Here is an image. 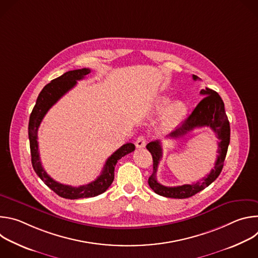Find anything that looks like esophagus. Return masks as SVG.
Returning a JSON list of instances; mask_svg holds the SVG:
<instances>
[{"label": "esophagus", "instance_id": "esophagus-1", "mask_svg": "<svg viewBox=\"0 0 258 258\" xmlns=\"http://www.w3.org/2000/svg\"><path fill=\"white\" fill-rule=\"evenodd\" d=\"M147 144V139L145 136H139L136 140V147L137 148H144Z\"/></svg>", "mask_w": 258, "mask_h": 258}]
</instances>
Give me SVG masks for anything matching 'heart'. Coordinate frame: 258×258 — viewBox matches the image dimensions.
I'll return each instance as SVG.
<instances>
[{"label":"heart","instance_id":"heart-1","mask_svg":"<svg viewBox=\"0 0 258 258\" xmlns=\"http://www.w3.org/2000/svg\"><path fill=\"white\" fill-rule=\"evenodd\" d=\"M169 102L168 97H161L158 100V109H163ZM186 113V104L180 100L172 102L165 110L164 115L162 117L161 125L164 130H170L174 127L182 118V116Z\"/></svg>","mask_w":258,"mask_h":258}]
</instances>
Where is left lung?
<instances>
[{
	"label": "left lung",
	"mask_w": 258,
	"mask_h": 258,
	"mask_svg": "<svg viewBox=\"0 0 258 258\" xmlns=\"http://www.w3.org/2000/svg\"><path fill=\"white\" fill-rule=\"evenodd\" d=\"M193 80L197 81L198 77L193 76ZM200 94L206 97H204L199 102V104L195 107L193 112L188 116V118L183 120L180 126L172 132L168 136V138H180L196 127H210L216 135V138L218 140V155L214 167L211 169L207 176L203 177L201 180L191 183V185L188 183V185H181L176 187L163 186L157 181L156 178L158 164L162 158L161 143L160 141L150 142L146 146V148L149 150L153 158V173L150 175L148 183L150 188L160 196L175 199H185L192 197L208 187L211 182H213L219 175V173L222 172V169L224 167V162L228 152L231 136L230 122L225 111V104L220 96L211 89L206 88L205 90H201Z\"/></svg>",
	"instance_id": "left-lung-1"
}]
</instances>
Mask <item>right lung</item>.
<instances>
[{
	"mask_svg": "<svg viewBox=\"0 0 258 258\" xmlns=\"http://www.w3.org/2000/svg\"><path fill=\"white\" fill-rule=\"evenodd\" d=\"M91 72L89 68H82L77 70H71L65 72L61 77L53 80L50 84L44 87L36 99L35 105L32 109V112L29 117L28 123V138L30 146L31 163L35 173L46 183V185L53 190L57 195L65 199H80V198H90L98 196L104 193L114 179V167L117 161L125 156L126 154L135 150V145L132 143L124 144L118 150H116L110 156L101 172V174L88 185L72 187L68 185H63L53 179L43 168L38 145V130L39 126L49 111V109L68 91H70L78 83L85 79V77Z\"/></svg>",
	"mask_w": 258,
	"mask_h": 258,
	"instance_id": "obj_1",
	"label": "right lung"
}]
</instances>
